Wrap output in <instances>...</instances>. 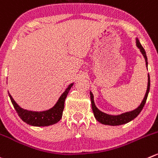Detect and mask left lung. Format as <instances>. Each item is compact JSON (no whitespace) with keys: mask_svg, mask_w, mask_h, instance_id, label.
<instances>
[{"mask_svg":"<svg viewBox=\"0 0 158 158\" xmlns=\"http://www.w3.org/2000/svg\"><path fill=\"white\" fill-rule=\"evenodd\" d=\"M137 45L139 48H140V52L143 54V57H144L145 61H146V66L148 67V58H147L146 52H145L144 48H143V46L141 45V44L140 43L139 40L137 38ZM150 85H151V82H150V76L148 75V89H147L146 94H145L144 98H143V101H142L141 104L140 105V106L138 108H137L136 110H133L131 112H127V113H123V114L118 115V116H112V115L106 114V113H104L102 112H101L100 110H98L96 108V105L94 103V101H93V93L90 92V98H91V102H92V109H93V114H94L95 117H96V120L99 122V123H102V124L106 125H111V126H118V125H122L125 124V123H128V122L131 121L132 120H134V118L137 117L139 115V113L141 112L142 109L143 108L145 105V102H146L147 99H148V93H149L150 90Z\"/></svg>","mask_w":158,"mask_h":158,"instance_id":"8db88e82","label":"left lung"}]
</instances>
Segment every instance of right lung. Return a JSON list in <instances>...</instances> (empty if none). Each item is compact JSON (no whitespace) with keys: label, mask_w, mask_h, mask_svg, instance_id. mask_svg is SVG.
<instances>
[{"label":"right lung","mask_w":158,"mask_h":158,"mask_svg":"<svg viewBox=\"0 0 158 158\" xmlns=\"http://www.w3.org/2000/svg\"><path fill=\"white\" fill-rule=\"evenodd\" d=\"M73 83L70 84L68 88L65 89V91L62 93V96L58 100L57 103L50 110L42 112H34L28 111V110H24L21 108L18 104L16 103L10 94H9L10 99L11 100L12 104L15 107V110L18 113V116L21 120L31 126L35 127H46L53 125L55 123H58L61 120L62 116V112L64 110V103H65V99L69 92L70 89L73 86Z\"/></svg>","instance_id":"1"}]
</instances>
